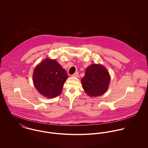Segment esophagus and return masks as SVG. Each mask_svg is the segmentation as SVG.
I'll use <instances>...</instances> for the list:
<instances>
[{"label":"esophagus","mask_w":148,"mask_h":148,"mask_svg":"<svg viewBox=\"0 0 148 148\" xmlns=\"http://www.w3.org/2000/svg\"><path fill=\"white\" fill-rule=\"evenodd\" d=\"M79 73L78 72H77L75 73L72 76H73V77H79Z\"/></svg>","instance_id":"obj_1"}]
</instances>
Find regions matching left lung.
<instances>
[{
  "mask_svg": "<svg viewBox=\"0 0 148 148\" xmlns=\"http://www.w3.org/2000/svg\"><path fill=\"white\" fill-rule=\"evenodd\" d=\"M110 81L108 71L101 64H92L86 68L82 79V87L89 96H99L106 93Z\"/></svg>",
  "mask_w": 148,
  "mask_h": 148,
  "instance_id": "1",
  "label": "left lung"
}]
</instances>
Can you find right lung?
Returning a JSON list of instances; mask_svg holds the SVG:
<instances>
[{
  "label": "right lung",
  "instance_id": "add662e5",
  "mask_svg": "<svg viewBox=\"0 0 148 148\" xmlns=\"http://www.w3.org/2000/svg\"><path fill=\"white\" fill-rule=\"evenodd\" d=\"M68 76L65 70L56 60H44L35 68L33 82L37 90L48 98L58 96Z\"/></svg>",
  "mask_w": 148,
  "mask_h": 148
}]
</instances>
